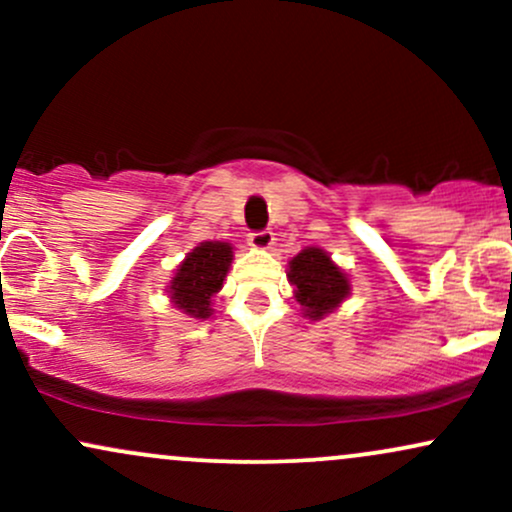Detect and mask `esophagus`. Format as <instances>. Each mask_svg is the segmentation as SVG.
Here are the masks:
<instances>
[{
  "mask_svg": "<svg viewBox=\"0 0 512 512\" xmlns=\"http://www.w3.org/2000/svg\"><path fill=\"white\" fill-rule=\"evenodd\" d=\"M248 243L255 250H269L274 245V233L272 231H255L248 236Z\"/></svg>",
  "mask_w": 512,
  "mask_h": 512,
  "instance_id": "1",
  "label": "esophagus"
}]
</instances>
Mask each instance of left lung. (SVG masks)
<instances>
[{"label":"left lung","mask_w":512,"mask_h":512,"mask_svg":"<svg viewBox=\"0 0 512 512\" xmlns=\"http://www.w3.org/2000/svg\"><path fill=\"white\" fill-rule=\"evenodd\" d=\"M289 284L293 296L301 303L303 315L322 320L349 296L351 284L332 257L320 248H305L289 262Z\"/></svg>","instance_id":"obj_1"}]
</instances>
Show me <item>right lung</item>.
<instances>
[{"mask_svg": "<svg viewBox=\"0 0 512 512\" xmlns=\"http://www.w3.org/2000/svg\"><path fill=\"white\" fill-rule=\"evenodd\" d=\"M231 260V243H221V240H207V243H199L195 250L187 252L168 286L170 301L175 308L185 315L197 317V320H207L214 313L211 298L221 291Z\"/></svg>", "mask_w": 512, "mask_h": 512, "instance_id": "add662e5", "label": "right lung"}]
</instances>
